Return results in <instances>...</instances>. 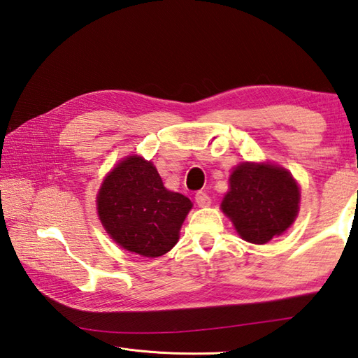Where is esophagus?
<instances>
[{
	"mask_svg": "<svg viewBox=\"0 0 358 358\" xmlns=\"http://www.w3.org/2000/svg\"><path fill=\"white\" fill-rule=\"evenodd\" d=\"M195 201H197V205L200 208H206V206L211 205V197H209L206 192L199 191L197 194H195Z\"/></svg>",
	"mask_w": 358,
	"mask_h": 358,
	"instance_id": "obj_1",
	"label": "esophagus"
}]
</instances>
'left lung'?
Returning <instances> with one entry per match:
<instances>
[{
    "label": "left lung",
    "mask_w": 358,
    "mask_h": 358,
    "mask_svg": "<svg viewBox=\"0 0 358 358\" xmlns=\"http://www.w3.org/2000/svg\"><path fill=\"white\" fill-rule=\"evenodd\" d=\"M299 189L285 169L271 164H241L229 177L222 211L242 239L267 243L296 219Z\"/></svg>",
    "instance_id": "1"
}]
</instances>
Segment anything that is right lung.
I'll list each match as a JSON object with an SVG mask.
<instances>
[{
  "label": "right lung",
  "instance_id": "1",
  "mask_svg": "<svg viewBox=\"0 0 358 358\" xmlns=\"http://www.w3.org/2000/svg\"><path fill=\"white\" fill-rule=\"evenodd\" d=\"M191 208V200L167 191L158 171L141 157L119 163L97 195V213L111 239L145 257L172 250Z\"/></svg>",
  "mask_w": 358,
  "mask_h": 358
}]
</instances>
